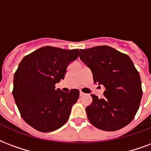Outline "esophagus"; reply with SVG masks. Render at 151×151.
Segmentation results:
<instances>
[{
	"mask_svg": "<svg viewBox=\"0 0 151 151\" xmlns=\"http://www.w3.org/2000/svg\"><path fill=\"white\" fill-rule=\"evenodd\" d=\"M80 93V96H81V97H82V96H84V95H85L84 93L81 92V91H80V93Z\"/></svg>",
	"mask_w": 151,
	"mask_h": 151,
	"instance_id": "1",
	"label": "esophagus"
}]
</instances>
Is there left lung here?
Returning <instances> with one entry per match:
<instances>
[{
    "mask_svg": "<svg viewBox=\"0 0 151 151\" xmlns=\"http://www.w3.org/2000/svg\"><path fill=\"white\" fill-rule=\"evenodd\" d=\"M78 55L91 70L94 83L105 87L104 98L91 94L92 103L86 108L91 124L106 131L126 127L134 118L142 96L140 75L131 59L107 45L80 50Z\"/></svg>",
    "mask_w": 151,
    "mask_h": 151,
    "instance_id": "8db88e82",
    "label": "left lung"
}]
</instances>
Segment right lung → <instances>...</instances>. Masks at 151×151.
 Instances as JSON below:
<instances>
[{
    "instance_id": "add662e5",
    "label": "right lung",
    "mask_w": 151,
    "mask_h": 151,
    "mask_svg": "<svg viewBox=\"0 0 151 151\" xmlns=\"http://www.w3.org/2000/svg\"><path fill=\"white\" fill-rule=\"evenodd\" d=\"M78 49L45 46L25 56L13 78V95L24 122L41 132L59 129L67 122L79 90L64 92L55 84L64 79Z\"/></svg>"
}]
</instances>
